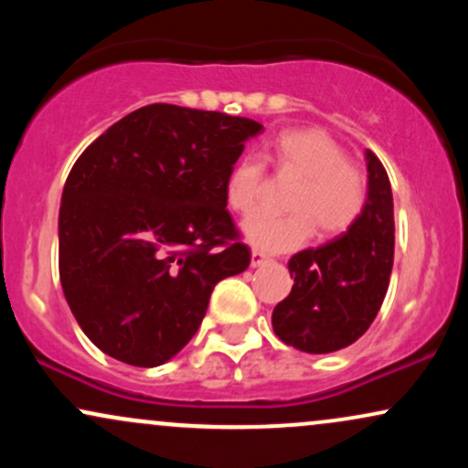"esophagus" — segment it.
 I'll list each match as a JSON object with an SVG mask.
<instances>
[{"instance_id":"esophagus-1","label":"esophagus","mask_w":468,"mask_h":468,"mask_svg":"<svg viewBox=\"0 0 468 468\" xmlns=\"http://www.w3.org/2000/svg\"><path fill=\"white\" fill-rule=\"evenodd\" d=\"M268 260H271V257H268L266 252H261V250H257V249L250 252V266H252V268H257V266H264Z\"/></svg>"}]
</instances>
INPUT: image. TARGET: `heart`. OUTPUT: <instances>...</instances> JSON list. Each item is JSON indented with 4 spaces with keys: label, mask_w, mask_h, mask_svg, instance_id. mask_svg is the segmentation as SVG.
Here are the masks:
<instances>
[{
    "label": "heart",
    "mask_w": 468,
    "mask_h": 468,
    "mask_svg": "<svg viewBox=\"0 0 468 468\" xmlns=\"http://www.w3.org/2000/svg\"><path fill=\"white\" fill-rule=\"evenodd\" d=\"M271 155L282 171L303 176L292 193L290 216L257 211L244 222V235L257 249L283 252L303 246L319 227L325 238L350 230L367 202V178L343 144L316 127L286 130L271 144ZM266 165L246 154L227 178V202L233 211L250 213L264 196Z\"/></svg>",
    "instance_id": "obj_1"
}]
</instances>
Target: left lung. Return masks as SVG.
<instances>
[{
	"label": "left lung",
	"mask_w": 468,
	"mask_h": 468,
	"mask_svg": "<svg viewBox=\"0 0 468 468\" xmlns=\"http://www.w3.org/2000/svg\"><path fill=\"white\" fill-rule=\"evenodd\" d=\"M367 202L347 233L297 252L294 283L275 305V335L294 350L327 354L361 338L383 305L394 266V197L389 176L367 152Z\"/></svg>",
	"instance_id": "obj_1"
}]
</instances>
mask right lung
Masks as SVG:
<instances>
[{"instance_id": "1", "label": "right lung", "mask_w": 468, "mask_h": 468, "mask_svg": "<svg viewBox=\"0 0 468 468\" xmlns=\"http://www.w3.org/2000/svg\"><path fill=\"white\" fill-rule=\"evenodd\" d=\"M264 127L154 103L79 155L58 211V277L80 330L107 356L155 367L200 327L213 288L250 249L227 211V178Z\"/></svg>"}]
</instances>
